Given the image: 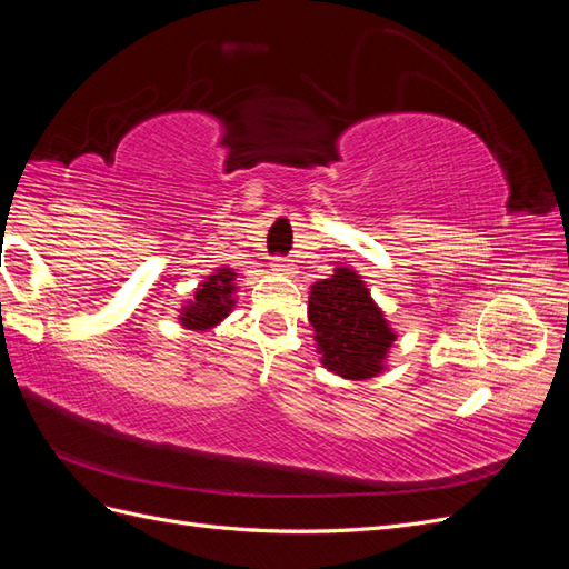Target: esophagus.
Listing matches in <instances>:
<instances>
[{"instance_id": "obj_1", "label": "esophagus", "mask_w": 569, "mask_h": 569, "mask_svg": "<svg viewBox=\"0 0 569 569\" xmlns=\"http://www.w3.org/2000/svg\"><path fill=\"white\" fill-rule=\"evenodd\" d=\"M270 268L278 272V274H291V272H295V268H291V263L287 261V258H272Z\"/></svg>"}]
</instances>
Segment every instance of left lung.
Returning a JSON list of instances; mask_svg holds the SVG:
<instances>
[{"mask_svg": "<svg viewBox=\"0 0 569 569\" xmlns=\"http://www.w3.org/2000/svg\"><path fill=\"white\" fill-rule=\"evenodd\" d=\"M308 322L322 368L353 382L382 375L399 337L366 280L349 266H337L330 278L311 284Z\"/></svg>", "mask_w": 569, "mask_h": 569, "instance_id": "8db88e82", "label": "left lung"}]
</instances>
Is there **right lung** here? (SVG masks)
I'll use <instances>...</instances> for the list:
<instances>
[{
    "label": "right lung",
    "instance_id": "right-lung-1",
    "mask_svg": "<svg viewBox=\"0 0 569 569\" xmlns=\"http://www.w3.org/2000/svg\"><path fill=\"white\" fill-rule=\"evenodd\" d=\"M237 278L239 272L228 266L206 274V280L197 284L192 297L178 308V322L184 330L209 332L226 320L237 306Z\"/></svg>",
    "mask_w": 569,
    "mask_h": 569
}]
</instances>
